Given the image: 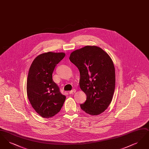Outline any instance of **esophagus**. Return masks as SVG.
I'll use <instances>...</instances> for the list:
<instances>
[{
	"label": "esophagus",
	"instance_id": "34e87169",
	"mask_svg": "<svg viewBox=\"0 0 149 149\" xmlns=\"http://www.w3.org/2000/svg\"><path fill=\"white\" fill-rule=\"evenodd\" d=\"M75 92H76V90L75 89H72L70 92H69V94H74V93Z\"/></svg>",
	"mask_w": 149,
	"mask_h": 149
}]
</instances>
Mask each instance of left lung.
Wrapping results in <instances>:
<instances>
[{"instance_id": "1", "label": "left lung", "mask_w": 149, "mask_h": 149, "mask_svg": "<svg viewBox=\"0 0 149 149\" xmlns=\"http://www.w3.org/2000/svg\"><path fill=\"white\" fill-rule=\"evenodd\" d=\"M69 59L80 72V88L86 100L80 104L85 113L97 116L109 106L113 98L116 75L112 60L100 47L86 46L70 54Z\"/></svg>"}]
</instances>
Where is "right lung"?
Instances as JSON below:
<instances>
[{
    "label": "right lung",
    "mask_w": 149,
    "mask_h": 149,
    "mask_svg": "<svg viewBox=\"0 0 149 149\" xmlns=\"http://www.w3.org/2000/svg\"><path fill=\"white\" fill-rule=\"evenodd\" d=\"M65 56L64 52L40 54L34 59L29 69L28 98L36 112L43 118L52 117L58 113L66 99L52 77L55 66Z\"/></svg>",
    "instance_id": "add662e5"
}]
</instances>
